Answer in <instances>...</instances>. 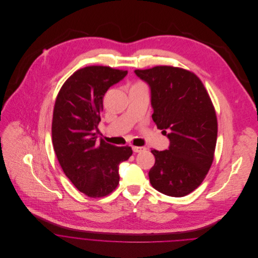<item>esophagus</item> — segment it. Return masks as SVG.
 I'll use <instances>...</instances> for the list:
<instances>
[{
  "instance_id": "34e87169",
  "label": "esophagus",
  "mask_w": 258,
  "mask_h": 258,
  "mask_svg": "<svg viewBox=\"0 0 258 258\" xmlns=\"http://www.w3.org/2000/svg\"><path fill=\"white\" fill-rule=\"evenodd\" d=\"M132 149L134 152H141L145 149V147H139V146H132Z\"/></svg>"
}]
</instances>
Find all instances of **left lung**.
<instances>
[{
  "mask_svg": "<svg viewBox=\"0 0 258 258\" xmlns=\"http://www.w3.org/2000/svg\"><path fill=\"white\" fill-rule=\"evenodd\" d=\"M150 89L152 120L170 140L169 148L153 149L152 187L173 197L194 191L207 176L217 144L218 121L211 97L192 72L157 66L135 70Z\"/></svg>",
  "mask_w": 258,
  "mask_h": 258,
  "instance_id": "left-lung-1",
  "label": "left lung"
}]
</instances>
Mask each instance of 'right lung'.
<instances>
[{
    "mask_svg": "<svg viewBox=\"0 0 258 258\" xmlns=\"http://www.w3.org/2000/svg\"><path fill=\"white\" fill-rule=\"evenodd\" d=\"M127 71L105 66L77 70L57 96L51 138L57 159L68 179L89 197L110 194L119 184V165L132 154L130 146L97 140V125L107 90Z\"/></svg>",
    "mask_w": 258,
    "mask_h": 258,
    "instance_id": "1",
    "label": "right lung"
}]
</instances>
